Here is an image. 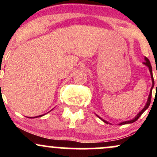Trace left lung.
Returning a JSON list of instances; mask_svg holds the SVG:
<instances>
[{"instance_id": "8db88e82", "label": "left lung", "mask_w": 157, "mask_h": 157, "mask_svg": "<svg viewBox=\"0 0 157 157\" xmlns=\"http://www.w3.org/2000/svg\"><path fill=\"white\" fill-rule=\"evenodd\" d=\"M145 62H143V63L145 64V65H146V66H147V67L149 68V71H150V72H151V79H152V82H153L152 87H151V89L150 94H149V96H148V99H147V102L146 105H145V107L143 108V109H142V111H140V112L137 115H136V117H135L134 119H133V120H129V121L122 122H121V123L120 124V125H125V124L132 123V122H134L135 121H136V120H137L138 119L140 118V117L141 116V115L142 114V113H143L144 111H145V110H146V109H147V108L149 107V105H150V103H151V94H152V89H153V88H154V77H153V73H152V67H151V63H150V61H149V60H148V59L147 58V57H145ZM156 89H157V83H156ZM97 117H98L100 118V119H101V118H100V117H99V116H97ZM101 120H102V121H103L104 122H105V123L109 124V122H108L107 121H105V120H102V119H101Z\"/></svg>"}]
</instances>
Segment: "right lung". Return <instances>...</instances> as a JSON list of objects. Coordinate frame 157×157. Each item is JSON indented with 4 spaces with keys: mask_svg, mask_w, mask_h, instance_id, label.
<instances>
[{
    "mask_svg": "<svg viewBox=\"0 0 157 157\" xmlns=\"http://www.w3.org/2000/svg\"><path fill=\"white\" fill-rule=\"evenodd\" d=\"M1 85V84H0ZM44 116V115H40V116H37V117H29V118H36V117H40Z\"/></svg>",
    "mask_w": 157,
    "mask_h": 157,
    "instance_id": "obj_1",
    "label": "right lung"
}]
</instances>
